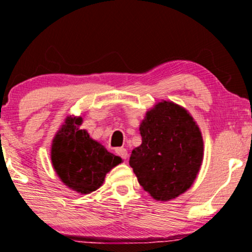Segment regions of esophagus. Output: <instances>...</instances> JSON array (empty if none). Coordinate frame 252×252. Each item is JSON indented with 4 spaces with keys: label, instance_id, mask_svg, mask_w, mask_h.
I'll use <instances>...</instances> for the list:
<instances>
[{
    "label": "esophagus",
    "instance_id": "esophagus-1",
    "mask_svg": "<svg viewBox=\"0 0 252 252\" xmlns=\"http://www.w3.org/2000/svg\"><path fill=\"white\" fill-rule=\"evenodd\" d=\"M115 153H116V155L120 156V158H122L123 160H126V158H128V152H126V148H122V147L115 149Z\"/></svg>",
    "mask_w": 252,
    "mask_h": 252
}]
</instances>
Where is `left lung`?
Segmentation results:
<instances>
[{
  "mask_svg": "<svg viewBox=\"0 0 252 252\" xmlns=\"http://www.w3.org/2000/svg\"><path fill=\"white\" fill-rule=\"evenodd\" d=\"M142 144L129 164L144 190L168 201L186 192L202 161L201 132L189 112L172 102L156 104L140 126Z\"/></svg>",
  "mask_w": 252,
  "mask_h": 252,
  "instance_id": "8db88e82",
  "label": "left lung"
}]
</instances>
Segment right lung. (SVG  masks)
<instances>
[{
    "mask_svg": "<svg viewBox=\"0 0 252 252\" xmlns=\"http://www.w3.org/2000/svg\"><path fill=\"white\" fill-rule=\"evenodd\" d=\"M82 118H67L52 144L51 158L57 174L70 189L88 194L102 186L110 169L122 158L109 153L79 129Z\"/></svg>",
    "mask_w": 252,
    "mask_h": 252,
    "instance_id": "1",
    "label": "right lung"
}]
</instances>
